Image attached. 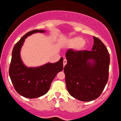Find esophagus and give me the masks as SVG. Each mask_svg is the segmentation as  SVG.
I'll list each match as a JSON object with an SVG mask.
<instances>
[{
	"label": "esophagus",
	"mask_w": 121,
	"mask_h": 121,
	"mask_svg": "<svg viewBox=\"0 0 121 121\" xmlns=\"http://www.w3.org/2000/svg\"><path fill=\"white\" fill-rule=\"evenodd\" d=\"M66 64H67V60L65 59H64L63 60V65H64H64H65Z\"/></svg>",
	"instance_id": "esophagus-1"
}]
</instances>
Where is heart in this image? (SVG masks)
<instances>
[{
    "label": "heart",
    "mask_w": 121,
    "mask_h": 121,
    "mask_svg": "<svg viewBox=\"0 0 121 121\" xmlns=\"http://www.w3.org/2000/svg\"><path fill=\"white\" fill-rule=\"evenodd\" d=\"M67 45L70 47H75L78 50H83L86 46V43L83 38L80 36H76L69 39L67 41Z\"/></svg>",
    "instance_id": "heart-1"
}]
</instances>
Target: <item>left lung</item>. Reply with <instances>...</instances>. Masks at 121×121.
Wrapping results in <instances>:
<instances>
[{
  "label": "left lung",
  "instance_id": "8db88e82",
  "mask_svg": "<svg viewBox=\"0 0 121 121\" xmlns=\"http://www.w3.org/2000/svg\"><path fill=\"white\" fill-rule=\"evenodd\" d=\"M93 38L91 51L69 49L65 53L67 64L64 71L67 90L71 96L83 102L99 97L108 79V50L99 38Z\"/></svg>",
  "mask_w": 121,
  "mask_h": 121
}]
</instances>
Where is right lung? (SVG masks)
<instances>
[{
  "mask_svg": "<svg viewBox=\"0 0 121 121\" xmlns=\"http://www.w3.org/2000/svg\"><path fill=\"white\" fill-rule=\"evenodd\" d=\"M45 32L34 30L29 31L15 44L12 53L9 73L14 88L19 94L28 99L43 96L48 92L57 74L63 69V58L56 63H47L38 67H27L22 63L20 50L25 39L35 33Z\"/></svg>",
  "mask_w": 121,
  "mask_h": 121,
  "instance_id": "right-lung-1",
  "label": "right lung"
}]
</instances>
